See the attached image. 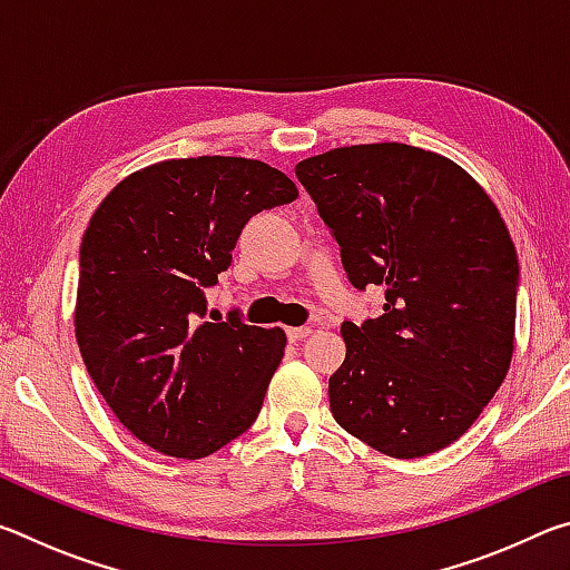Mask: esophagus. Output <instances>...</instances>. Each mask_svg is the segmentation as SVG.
Segmentation results:
<instances>
[{
  "instance_id": "34e87169",
  "label": "esophagus",
  "mask_w": 570,
  "mask_h": 570,
  "mask_svg": "<svg viewBox=\"0 0 570 570\" xmlns=\"http://www.w3.org/2000/svg\"><path fill=\"white\" fill-rule=\"evenodd\" d=\"M312 334V330H308V326H292V330H286V336H288V342H302V340H306V336Z\"/></svg>"
}]
</instances>
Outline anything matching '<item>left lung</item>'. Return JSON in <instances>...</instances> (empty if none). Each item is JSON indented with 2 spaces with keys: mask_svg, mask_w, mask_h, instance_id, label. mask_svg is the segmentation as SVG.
<instances>
[{
  "mask_svg": "<svg viewBox=\"0 0 570 570\" xmlns=\"http://www.w3.org/2000/svg\"><path fill=\"white\" fill-rule=\"evenodd\" d=\"M354 288L384 286L377 320L344 322L334 420L390 458L455 442L503 384L518 254L500 210L458 163L372 142L296 166Z\"/></svg>",
  "mask_w": 570,
  "mask_h": 570,
  "instance_id": "obj_1",
  "label": "left lung"
}]
</instances>
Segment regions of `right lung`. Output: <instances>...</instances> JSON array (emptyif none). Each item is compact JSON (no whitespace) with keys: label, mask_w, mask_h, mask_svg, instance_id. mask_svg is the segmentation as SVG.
<instances>
[{"label":"right lung","mask_w":570,"mask_h":570,"mask_svg":"<svg viewBox=\"0 0 570 570\" xmlns=\"http://www.w3.org/2000/svg\"><path fill=\"white\" fill-rule=\"evenodd\" d=\"M262 160H163L115 186L80 246L75 336L95 387L125 428L198 460L254 424L286 336L206 322V288L230 266L250 216L296 200Z\"/></svg>","instance_id":"add662e5"}]
</instances>
